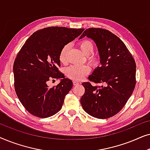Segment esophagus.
<instances>
[{
  "instance_id": "obj_1",
  "label": "esophagus",
  "mask_w": 150,
  "mask_h": 150,
  "mask_svg": "<svg viewBox=\"0 0 150 150\" xmlns=\"http://www.w3.org/2000/svg\"><path fill=\"white\" fill-rule=\"evenodd\" d=\"M73 85H79V83L78 81H73Z\"/></svg>"
}]
</instances>
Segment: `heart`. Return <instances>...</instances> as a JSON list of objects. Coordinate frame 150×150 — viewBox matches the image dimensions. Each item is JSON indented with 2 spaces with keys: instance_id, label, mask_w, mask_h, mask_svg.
<instances>
[{
  "instance_id": "heart-1",
  "label": "heart",
  "mask_w": 150,
  "mask_h": 150,
  "mask_svg": "<svg viewBox=\"0 0 150 150\" xmlns=\"http://www.w3.org/2000/svg\"><path fill=\"white\" fill-rule=\"evenodd\" d=\"M79 46L84 54L87 56V61L93 67H97L100 63V58L98 56L92 54L94 50L93 42L89 40H84L79 42ZM69 45H65L62 48L59 53V61L62 63H65L67 60V52ZM90 67L88 65H71L65 69V73L69 79L74 81H81L90 72Z\"/></svg>"
}]
</instances>
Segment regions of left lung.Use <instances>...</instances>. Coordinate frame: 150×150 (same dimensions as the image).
<instances>
[{
    "label": "left lung",
    "mask_w": 150,
    "mask_h": 150,
    "mask_svg": "<svg viewBox=\"0 0 150 150\" xmlns=\"http://www.w3.org/2000/svg\"><path fill=\"white\" fill-rule=\"evenodd\" d=\"M87 36L98 47L100 65L83 83L85 91L81 98L84 110L93 117L107 119L118 113L132 95L136 85V63L124 43L109 30L89 28L79 39Z\"/></svg>",
    "instance_id": "1"
}]
</instances>
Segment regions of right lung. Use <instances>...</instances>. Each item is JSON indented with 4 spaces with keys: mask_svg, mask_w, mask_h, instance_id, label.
<instances>
[{
    "mask_svg": "<svg viewBox=\"0 0 150 150\" xmlns=\"http://www.w3.org/2000/svg\"><path fill=\"white\" fill-rule=\"evenodd\" d=\"M83 30L61 26L44 28L33 33L20 49L13 63L14 87L20 102L33 115L49 117L62 108L73 83L59 70V53ZM54 78H61L60 83L49 88L47 82Z\"/></svg>",
    "mask_w": 150,
    "mask_h": 150,
    "instance_id": "1",
    "label": "right lung"
}]
</instances>
